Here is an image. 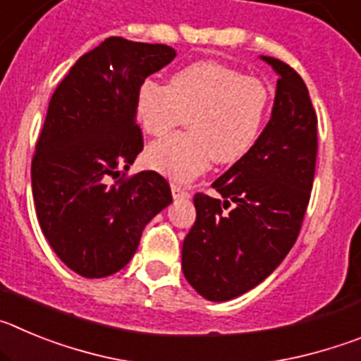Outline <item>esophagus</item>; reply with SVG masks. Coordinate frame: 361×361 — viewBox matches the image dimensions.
Listing matches in <instances>:
<instances>
[{
    "mask_svg": "<svg viewBox=\"0 0 361 361\" xmlns=\"http://www.w3.org/2000/svg\"><path fill=\"white\" fill-rule=\"evenodd\" d=\"M171 195H173V199H188V197H190V193H188V191L184 190L180 184L171 183Z\"/></svg>",
    "mask_w": 361,
    "mask_h": 361,
    "instance_id": "1",
    "label": "esophagus"
}]
</instances>
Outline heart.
Here are the masks:
<instances>
[{"label":"heart","mask_w":361,"mask_h":361,"mask_svg":"<svg viewBox=\"0 0 361 361\" xmlns=\"http://www.w3.org/2000/svg\"><path fill=\"white\" fill-rule=\"evenodd\" d=\"M269 110L262 81L215 61L191 63L171 73L168 85L145 79L137 86L133 114L146 135L161 137L188 116L190 133L149 146L145 162L175 180H190L215 159L240 161L257 142Z\"/></svg>","instance_id":"obj_1"}]
</instances>
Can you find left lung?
<instances>
[{"label":"left lung","instance_id":"obj_1","mask_svg":"<svg viewBox=\"0 0 361 361\" xmlns=\"http://www.w3.org/2000/svg\"><path fill=\"white\" fill-rule=\"evenodd\" d=\"M260 59L279 75L269 123L253 148L212 184L220 197H193L197 219L183 244L184 276L212 302L251 291L282 264L314 180L318 121L307 86L280 59Z\"/></svg>","mask_w":361,"mask_h":361}]
</instances>
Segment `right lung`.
<instances>
[{
	"label": "right lung",
	"mask_w": 361,
	"mask_h": 361,
	"mask_svg": "<svg viewBox=\"0 0 361 361\" xmlns=\"http://www.w3.org/2000/svg\"><path fill=\"white\" fill-rule=\"evenodd\" d=\"M175 56L168 44L108 37L79 57L50 99L32 195L52 250L85 279L123 269L146 224L171 204L170 186L155 171L121 175L142 149L137 86Z\"/></svg>",
	"instance_id": "obj_1"
}]
</instances>
